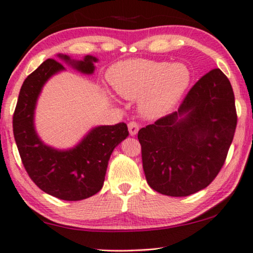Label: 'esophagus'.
<instances>
[{"mask_svg": "<svg viewBox=\"0 0 253 253\" xmlns=\"http://www.w3.org/2000/svg\"><path fill=\"white\" fill-rule=\"evenodd\" d=\"M138 129H139V126H138L137 123L130 122L129 124H128V131H129V134L131 135V136L136 135Z\"/></svg>", "mask_w": 253, "mask_h": 253, "instance_id": "1", "label": "esophagus"}]
</instances>
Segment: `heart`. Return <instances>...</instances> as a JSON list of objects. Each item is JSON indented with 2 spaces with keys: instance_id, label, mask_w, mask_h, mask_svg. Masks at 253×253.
Here are the masks:
<instances>
[{
  "instance_id": "obj_1",
  "label": "heart",
  "mask_w": 253,
  "mask_h": 253,
  "mask_svg": "<svg viewBox=\"0 0 253 253\" xmlns=\"http://www.w3.org/2000/svg\"><path fill=\"white\" fill-rule=\"evenodd\" d=\"M108 78L112 87L127 100L139 99L141 112L159 118L170 112L185 93L191 71L184 63L131 59L116 63Z\"/></svg>"
}]
</instances>
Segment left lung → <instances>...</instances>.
Here are the masks:
<instances>
[{"mask_svg": "<svg viewBox=\"0 0 253 253\" xmlns=\"http://www.w3.org/2000/svg\"><path fill=\"white\" fill-rule=\"evenodd\" d=\"M236 124L231 83L220 69L210 70L188 90L178 111L139 129L150 187L169 197L206 188L225 164Z\"/></svg>", "mask_w": 253, "mask_h": 253, "instance_id": "8db88e82", "label": "left lung"}]
</instances>
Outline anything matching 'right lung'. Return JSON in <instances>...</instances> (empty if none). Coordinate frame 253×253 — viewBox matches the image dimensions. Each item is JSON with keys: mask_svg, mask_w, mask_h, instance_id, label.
Returning a JSON list of instances; mask_svg holds the SVG:
<instances>
[{"mask_svg": "<svg viewBox=\"0 0 253 253\" xmlns=\"http://www.w3.org/2000/svg\"><path fill=\"white\" fill-rule=\"evenodd\" d=\"M60 59L81 71L94 73L95 56ZM65 70L62 63L47 59L25 79L13 114V135L22 165L34 183L45 193L66 201H79L96 194L103 186L112 151L129 133L125 123L93 128L75 148L56 150L41 141L34 126L36 102L50 77Z\"/></svg>", "mask_w": 253, "mask_h": 253, "instance_id": "right-lung-1", "label": "right lung"}]
</instances>
